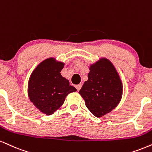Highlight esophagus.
<instances>
[{
    "label": "esophagus",
    "instance_id": "obj_1",
    "mask_svg": "<svg viewBox=\"0 0 152 152\" xmlns=\"http://www.w3.org/2000/svg\"><path fill=\"white\" fill-rule=\"evenodd\" d=\"M76 89H77V91H79L80 89H81V84H78V85H76Z\"/></svg>",
    "mask_w": 152,
    "mask_h": 152
}]
</instances>
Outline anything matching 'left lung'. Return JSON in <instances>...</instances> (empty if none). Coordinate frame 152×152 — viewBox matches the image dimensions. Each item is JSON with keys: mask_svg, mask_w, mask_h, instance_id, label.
Returning a JSON list of instances; mask_svg holds the SVG:
<instances>
[{"mask_svg": "<svg viewBox=\"0 0 152 152\" xmlns=\"http://www.w3.org/2000/svg\"><path fill=\"white\" fill-rule=\"evenodd\" d=\"M88 81L79 94L87 108L97 118L115 109L122 99V83L115 67L106 58H101L89 66Z\"/></svg>", "mask_w": 152, "mask_h": 152, "instance_id": "1", "label": "left lung"}]
</instances>
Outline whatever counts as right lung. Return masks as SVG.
<instances>
[{"label":"right lung","mask_w":152,"mask_h":152,"mask_svg":"<svg viewBox=\"0 0 152 152\" xmlns=\"http://www.w3.org/2000/svg\"><path fill=\"white\" fill-rule=\"evenodd\" d=\"M64 63L48 58L37 65L30 75L27 94L30 101L40 112L51 115L63 105L66 97L76 91L61 71Z\"/></svg>","instance_id":"add662e5"}]
</instances>
